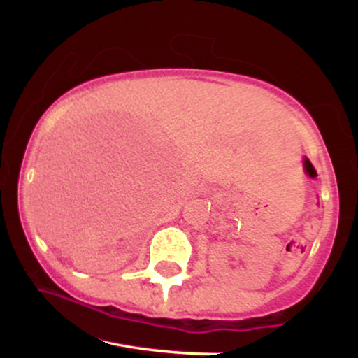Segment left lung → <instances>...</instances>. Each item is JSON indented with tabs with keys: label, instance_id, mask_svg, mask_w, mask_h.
<instances>
[{
	"label": "left lung",
	"instance_id": "left-lung-1",
	"mask_svg": "<svg viewBox=\"0 0 358 358\" xmlns=\"http://www.w3.org/2000/svg\"><path fill=\"white\" fill-rule=\"evenodd\" d=\"M305 165H306V166H308V165H310V166H311V163H310V162H308V159H306V162H305ZM311 168H313V166H311Z\"/></svg>",
	"mask_w": 358,
	"mask_h": 358
}]
</instances>
